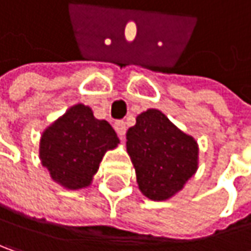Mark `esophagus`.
Listing matches in <instances>:
<instances>
[{
    "instance_id": "34e87169",
    "label": "esophagus",
    "mask_w": 251,
    "mask_h": 251,
    "mask_svg": "<svg viewBox=\"0 0 251 251\" xmlns=\"http://www.w3.org/2000/svg\"><path fill=\"white\" fill-rule=\"evenodd\" d=\"M115 130H116V133L119 135V138L124 139V136H125L126 133L125 122H124V121H116V122H115Z\"/></svg>"
}]
</instances>
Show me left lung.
<instances>
[{"mask_svg":"<svg viewBox=\"0 0 251 251\" xmlns=\"http://www.w3.org/2000/svg\"><path fill=\"white\" fill-rule=\"evenodd\" d=\"M126 148L144 195L153 201L172 197L197 171L198 148L156 109L136 118L126 132Z\"/></svg>","mask_w":251,"mask_h":251,"instance_id":"left-lung-1","label":"left lung"}]
</instances>
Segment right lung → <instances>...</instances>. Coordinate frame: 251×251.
<instances>
[{
	"instance_id": "obj_1",
	"label": "right lung",
	"mask_w": 251,
	"mask_h": 251,
	"mask_svg": "<svg viewBox=\"0 0 251 251\" xmlns=\"http://www.w3.org/2000/svg\"><path fill=\"white\" fill-rule=\"evenodd\" d=\"M119 138L106 121L96 119L89 106L76 104L49 126L40 141V158L51 178L70 190L87 187L107 149Z\"/></svg>"
}]
</instances>
